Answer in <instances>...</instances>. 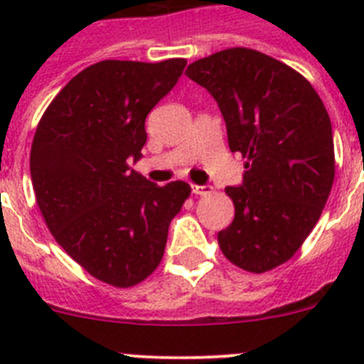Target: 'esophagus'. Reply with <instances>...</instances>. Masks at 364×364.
I'll list each match as a JSON object with an SVG mask.
<instances>
[{
  "label": "esophagus",
  "mask_w": 364,
  "mask_h": 364,
  "mask_svg": "<svg viewBox=\"0 0 364 364\" xmlns=\"http://www.w3.org/2000/svg\"><path fill=\"white\" fill-rule=\"evenodd\" d=\"M191 191L195 193V195H200V197H205V195H210V193L213 191V188H211V186H193Z\"/></svg>",
  "instance_id": "esophagus-1"
}]
</instances>
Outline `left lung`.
I'll list each match as a JSON object with an SVG mask.
<instances>
[{
	"label": "left lung",
	"instance_id": "obj_1",
	"mask_svg": "<svg viewBox=\"0 0 364 364\" xmlns=\"http://www.w3.org/2000/svg\"><path fill=\"white\" fill-rule=\"evenodd\" d=\"M188 78L208 89L226 122L231 153H240L242 184L226 188L235 218L218 246L252 273L295 255L319 220L336 176L332 122L302 74L246 47L193 62Z\"/></svg>",
	"mask_w": 364,
	"mask_h": 364
}]
</instances>
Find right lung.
<instances>
[{
	"mask_svg": "<svg viewBox=\"0 0 364 364\" xmlns=\"http://www.w3.org/2000/svg\"><path fill=\"white\" fill-rule=\"evenodd\" d=\"M186 63L87 67L50 102L32 140L31 178L45 224L85 272L117 288L156 269L169 224L191 193L182 180L156 186L129 167L142 159L147 114Z\"/></svg>",
	"mask_w": 364,
	"mask_h": 364,
	"instance_id": "obj_1",
	"label": "right lung"
}]
</instances>
